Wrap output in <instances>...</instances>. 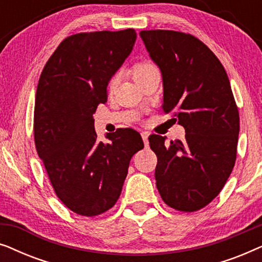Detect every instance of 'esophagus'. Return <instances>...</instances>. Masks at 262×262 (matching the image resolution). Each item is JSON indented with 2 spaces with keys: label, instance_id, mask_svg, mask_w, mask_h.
<instances>
[{
  "label": "esophagus",
  "instance_id": "esophagus-1",
  "mask_svg": "<svg viewBox=\"0 0 262 262\" xmlns=\"http://www.w3.org/2000/svg\"><path fill=\"white\" fill-rule=\"evenodd\" d=\"M142 138H143V141H144V144H145V146H148L149 145V142H148V137H149V134L148 132H142Z\"/></svg>",
  "mask_w": 262,
  "mask_h": 262
}]
</instances>
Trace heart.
Wrapping results in <instances>:
<instances>
[{"mask_svg": "<svg viewBox=\"0 0 262 262\" xmlns=\"http://www.w3.org/2000/svg\"><path fill=\"white\" fill-rule=\"evenodd\" d=\"M154 69H157V68L150 62H142V63L136 64L135 68H134V78H135V80H138L139 77L143 76V75L148 74L149 71H151ZM118 81H119V75H118V74L113 75L112 78L110 80V84H108L110 89H113L114 87H116Z\"/></svg>", "mask_w": 262, "mask_h": 262, "instance_id": "1", "label": "heart"}]
</instances>
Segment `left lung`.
<instances>
[{
  "label": "left lung",
  "instance_id": "8db88e82",
  "mask_svg": "<svg viewBox=\"0 0 262 262\" xmlns=\"http://www.w3.org/2000/svg\"><path fill=\"white\" fill-rule=\"evenodd\" d=\"M162 73L164 113L185 127L184 141L151 135L156 186L168 206L194 212L220 194L235 166L239 116L230 82L216 55L194 35L141 31Z\"/></svg>",
  "mask_w": 262,
  "mask_h": 262
}]
</instances>
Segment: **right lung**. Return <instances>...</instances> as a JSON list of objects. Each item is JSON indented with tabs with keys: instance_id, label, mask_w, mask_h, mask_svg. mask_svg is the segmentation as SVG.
Returning <instances> with one entry per match:
<instances>
[{
	"instance_id": "right-lung-1",
	"label": "right lung",
	"mask_w": 262,
	"mask_h": 262,
	"mask_svg": "<svg viewBox=\"0 0 262 262\" xmlns=\"http://www.w3.org/2000/svg\"><path fill=\"white\" fill-rule=\"evenodd\" d=\"M135 30L77 33L64 39L39 78L34 143L56 194L81 216H98L119 198L131 157L144 148L132 128L96 141L94 118L107 85L134 48Z\"/></svg>"
}]
</instances>
